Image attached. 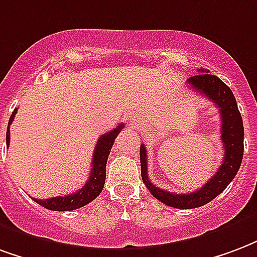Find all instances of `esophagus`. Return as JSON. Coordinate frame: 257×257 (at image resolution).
Masks as SVG:
<instances>
[{
	"label": "esophagus",
	"instance_id": "esophagus-1",
	"mask_svg": "<svg viewBox=\"0 0 257 257\" xmlns=\"http://www.w3.org/2000/svg\"><path fill=\"white\" fill-rule=\"evenodd\" d=\"M129 125H131V126H134V125H135V121L132 118L129 119Z\"/></svg>",
	"mask_w": 257,
	"mask_h": 257
}]
</instances>
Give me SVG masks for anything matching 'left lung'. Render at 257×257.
Masks as SVG:
<instances>
[{
	"label": "left lung",
	"instance_id": "obj_1",
	"mask_svg": "<svg viewBox=\"0 0 257 257\" xmlns=\"http://www.w3.org/2000/svg\"><path fill=\"white\" fill-rule=\"evenodd\" d=\"M188 84L195 92L204 95L219 109L220 139L225 148V158L215 174L203 185V188L191 193H172L163 191L150 181L147 173V150L144 144L140 146L142 178L148 191L163 204L184 210L204 206L225 191L238 172L244 155V123L231 90L219 77L208 73L207 69H199V75L189 77Z\"/></svg>",
	"mask_w": 257,
	"mask_h": 257
}]
</instances>
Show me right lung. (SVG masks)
Masks as SVG:
<instances>
[{
	"mask_svg": "<svg viewBox=\"0 0 257 257\" xmlns=\"http://www.w3.org/2000/svg\"><path fill=\"white\" fill-rule=\"evenodd\" d=\"M17 113V109L13 110L12 115L9 118L7 129V147H9V142H11V132H9V126L13 122V118ZM123 128V123H119L117 128L110 131L107 134L102 135L98 139V143L95 147L94 157H92V169H91L88 181L85 182L84 187L80 188L77 192H73L72 195H65V196H57L50 197V199H45V200H39V199H34L38 204L45 207L47 210L51 211H70L80 208V207L88 204L92 201L95 197L99 195L102 189H103L104 180H106V163H107V158H109L110 150L113 147L114 140L117 138V135L121 132Z\"/></svg>",
	"mask_w": 257,
	"mask_h": 257,
	"instance_id": "obj_1",
	"label": "right lung"
}]
</instances>
